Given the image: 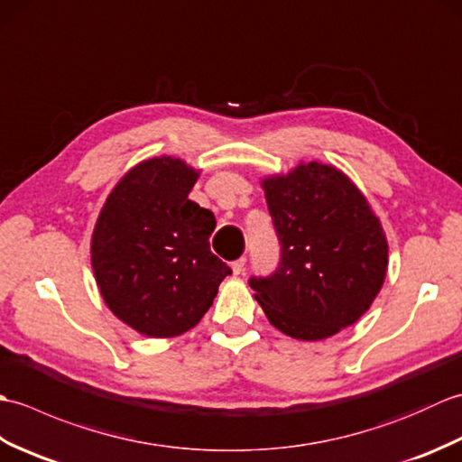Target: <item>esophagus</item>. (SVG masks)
Masks as SVG:
<instances>
[{"label":"esophagus","instance_id":"esophagus-1","mask_svg":"<svg viewBox=\"0 0 462 462\" xmlns=\"http://www.w3.org/2000/svg\"><path fill=\"white\" fill-rule=\"evenodd\" d=\"M246 268V258H240L236 262H232V273L234 276H240V273Z\"/></svg>","mask_w":462,"mask_h":462}]
</instances>
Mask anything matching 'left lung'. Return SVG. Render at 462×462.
Masks as SVG:
<instances>
[{
    "mask_svg": "<svg viewBox=\"0 0 462 462\" xmlns=\"http://www.w3.org/2000/svg\"><path fill=\"white\" fill-rule=\"evenodd\" d=\"M282 244L270 278H252L273 328L321 341L353 326L385 282L389 244L357 184L333 164L300 161L260 180Z\"/></svg>",
    "mask_w": 462,
    "mask_h": 462,
    "instance_id": "1",
    "label": "left lung"
}]
</instances>
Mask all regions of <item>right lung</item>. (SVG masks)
Returning <instances> with one entry per match:
<instances>
[{
  "mask_svg": "<svg viewBox=\"0 0 462 462\" xmlns=\"http://www.w3.org/2000/svg\"><path fill=\"white\" fill-rule=\"evenodd\" d=\"M200 176L179 156L141 161L106 196L91 236L97 288L146 337L192 329L232 273L210 252L214 214L189 199Z\"/></svg>",
  "mask_w": 462,
  "mask_h": 462,
  "instance_id": "obj_1",
  "label": "right lung"
}]
</instances>
